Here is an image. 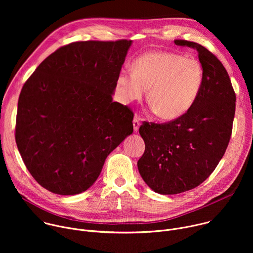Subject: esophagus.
<instances>
[{
	"mask_svg": "<svg viewBox=\"0 0 253 253\" xmlns=\"http://www.w3.org/2000/svg\"><path fill=\"white\" fill-rule=\"evenodd\" d=\"M133 127H134V131L137 132L139 130L140 127V117L138 115H136L133 119Z\"/></svg>",
	"mask_w": 253,
	"mask_h": 253,
	"instance_id": "1",
	"label": "esophagus"
}]
</instances>
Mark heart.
<instances>
[{
	"label": "heart",
	"mask_w": 253,
	"mask_h": 253,
	"mask_svg": "<svg viewBox=\"0 0 253 253\" xmlns=\"http://www.w3.org/2000/svg\"><path fill=\"white\" fill-rule=\"evenodd\" d=\"M203 83V69L194 58L169 52H150L137 58L132 72L117 78L118 93L126 103L140 100L148 89V102L165 120L185 114L196 101Z\"/></svg>",
	"instance_id": "b5f03b06"
}]
</instances>
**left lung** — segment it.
<instances>
[{"label": "left lung", "mask_w": 253, "mask_h": 253, "mask_svg": "<svg viewBox=\"0 0 253 253\" xmlns=\"http://www.w3.org/2000/svg\"><path fill=\"white\" fill-rule=\"evenodd\" d=\"M174 43L198 52L203 83L185 114L161 124L144 121L139 128L145 151L138 160V170L159 194L185 192L205 181L226 151L235 114V92L217 57L194 42Z\"/></svg>", "instance_id": "8db88e82"}]
</instances>
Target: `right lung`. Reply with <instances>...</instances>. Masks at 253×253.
<instances>
[{
	"instance_id": "obj_1",
	"label": "right lung",
	"mask_w": 253,
	"mask_h": 253,
	"mask_svg": "<svg viewBox=\"0 0 253 253\" xmlns=\"http://www.w3.org/2000/svg\"><path fill=\"white\" fill-rule=\"evenodd\" d=\"M131 43H70L25 82L15 138L27 169L45 189L60 195L87 190L107 156L132 134L134 113L112 101Z\"/></svg>"
}]
</instances>
